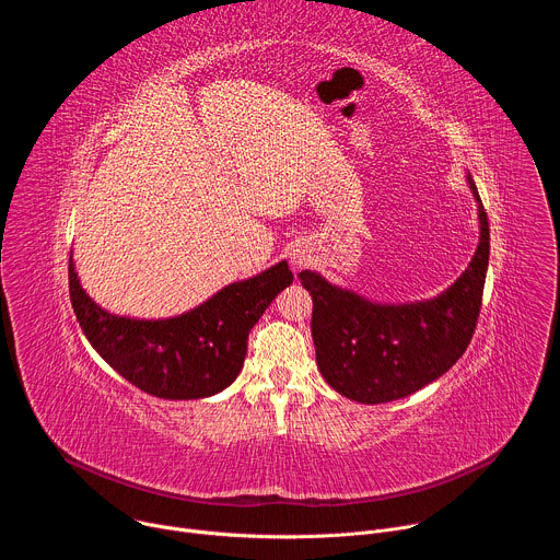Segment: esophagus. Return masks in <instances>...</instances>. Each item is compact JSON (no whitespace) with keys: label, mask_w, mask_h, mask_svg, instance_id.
Masks as SVG:
<instances>
[{"label":"esophagus","mask_w":560,"mask_h":560,"mask_svg":"<svg viewBox=\"0 0 560 560\" xmlns=\"http://www.w3.org/2000/svg\"><path fill=\"white\" fill-rule=\"evenodd\" d=\"M310 264V257H307V253H301V250H296L294 255H292V266L299 270V268H303V266H307Z\"/></svg>","instance_id":"esophagus-1"}]
</instances>
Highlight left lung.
I'll list each match as a JSON object with an SVG mask.
<instances>
[{"label":"left lung","instance_id":"1","mask_svg":"<svg viewBox=\"0 0 560 560\" xmlns=\"http://www.w3.org/2000/svg\"><path fill=\"white\" fill-rule=\"evenodd\" d=\"M478 246L463 275L441 294L381 303L330 283L314 270L299 275L312 294L316 365L328 385L357 404H389L443 376L467 350L490 261V225L471 175Z\"/></svg>","mask_w":560,"mask_h":560}]
</instances>
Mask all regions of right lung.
<instances>
[{"instance_id": "obj_1", "label": "right lung", "mask_w": 560, "mask_h": 560, "mask_svg": "<svg viewBox=\"0 0 560 560\" xmlns=\"http://www.w3.org/2000/svg\"><path fill=\"white\" fill-rule=\"evenodd\" d=\"M68 281L79 326L113 370L152 396L190 401L219 394L238 376L250 330L292 283V272L279 261L166 318L121 316L95 303L79 281L72 253Z\"/></svg>"}]
</instances>
